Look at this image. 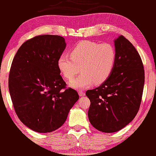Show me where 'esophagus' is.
I'll return each instance as SVG.
<instances>
[{"label":"esophagus","instance_id":"esophagus-1","mask_svg":"<svg viewBox=\"0 0 156 156\" xmlns=\"http://www.w3.org/2000/svg\"><path fill=\"white\" fill-rule=\"evenodd\" d=\"M78 94L80 96V97H83V96H85V94H86L85 92L83 90H79Z\"/></svg>","mask_w":156,"mask_h":156}]
</instances>
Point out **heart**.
Returning a JSON list of instances; mask_svg holds the SVG:
<instances>
[{
	"mask_svg": "<svg viewBox=\"0 0 156 156\" xmlns=\"http://www.w3.org/2000/svg\"><path fill=\"white\" fill-rule=\"evenodd\" d=\"M69 56L62 54L58 59L62 74L69 80L80 72L82 74L69 83L76 89H84L101 84L110 76L116 61V51L110 44L82 41L72 49Z\"/></svg>",
	"mask_w": 156,
	"mask_h": 156,
	"instance_id": "1",
	"label": "heart"
}]
</instances>
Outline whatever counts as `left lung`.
<instances>
[{"label":"left lung","instance_id":"1","mask_svg":"<svg viewBox=\"0 0 156 156\" xmlns=\"http://www.w3.org/2000/svg\"><path fill=\"white\" fill-rule=\"evenodd\" d=\"M116 61L108 78L100 87L88 90V116L98 131L114 133L136 116L143 94L145 72L140 54L124 36L115 39Z\"/></svg>","mask_w":156,"mask_h":156}]
</instances>
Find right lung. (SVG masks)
I'll list each match as a JSON object with an SVG mask.
<instances>
[{
  "mask_svg": "<svg viewBox=\"0 0 156 156\" xmlns=\"http://www.w3.org/2000/svg\"><path fill=\"white\" fill-rule=\"evenodd\" d=\"M66 46L61 36H35L13 58L9 76L13 107L20 121L38 133L60 127L79 98L75 90L66 88L58 66Z\"/></svg>",
  "mask_w": 156,
  "mask_h": 156,
  "instance_id": "add662e5",
  "label": "right lung"
}]
</instances>
